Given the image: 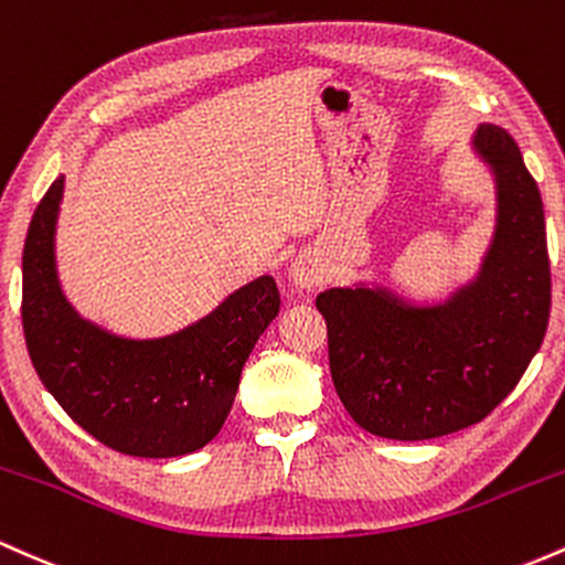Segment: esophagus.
<instances>
[{
	"instance_id": "obj_1",
	"label": "esophagus",
	"mask_w": 565,
	"mask_h": 565,
	"mask_svg": "<svg viewBox=\"0 0 565 565\" xmlns=\"http://www.w3.org/2000/svg\"><path fill=\"white\" fill-rule=\"evenodd\" d=\"M288 275H290V280H294L296 288L309 290V288H315V285L322 282V277H326V266H322V258L317 256L315 250H303L294 258V262H290Z\"/></svg>"
}]
</instances>
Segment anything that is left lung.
<instances>
[{
    "label": "left lung",
    "instance_id": "obj_1",
    "mask_svg": "<svg viewBox=\"0 0 565 565\" xmlns=\"http://www.w3.org/2000/svg\"><path fill=\"white\" fill-rule=\"evenodd\" d=\"M472 149L497 179V232L478 277L448 301L416 307L386 288L317 296L333 386L365 433L433 440L483 422L515 390L550 320L544 207L521 149L480 125Z\"/></svg>",
    "mask_w": 565,
    "mask_h": 565
}]
</instances>
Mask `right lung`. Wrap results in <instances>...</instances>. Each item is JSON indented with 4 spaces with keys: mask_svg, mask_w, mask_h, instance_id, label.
<instances>
[{
    "mask_svg": "<svg viewBox=\"0 0 565 565\" xmlns=\"http://www.w3.org/2000/svg\"><path fill=\"white\" fill-rule=\"evenodd\" d=\"M63 175L23 245V335L50 395L95 440L119 454L170 459L207 446L230 416L245 360L280 312L269 275L164 339H122L82 320L55 271Z\"/></svg>",
    "mask_w": 565,
    "mask_h": 565,
    "instance_id": "add662e5",
    "label": "right lung"
}]
</instances>
